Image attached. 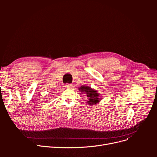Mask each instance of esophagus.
<instances>
[{"label": "esophagus", "instance_id": "1", "mask_svg": "<svg viewBox=\"0 0 157 157\" xmlns=\"http://www.w3.org/2000/svg\"><path fill=\"white\" fill-rule=\"evenodd\" d=\"M65 86L66 88H71V87H72V84H67L65 85Z\"/></svg>", "mask_w": 157, "mask_h": 157}]
</instances>
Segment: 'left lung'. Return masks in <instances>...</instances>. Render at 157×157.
Here are the masks:
<instances>
[{
  "label": "left lung",
  "instance_id": "1",
  "mask_svg": "<svg viewBox=\"0 0 157 157\" xmlns=\"http://www.w3.org/2000/svg\"><path fill=\"white\" fill-rule=\"evenodd\" d=\"M78 90L86 96L88 105H95L101 101V94L96 90L92 88L87 85H82L78 87Z\"/></svg>",
  "mask_w": 157,
  "mask_h": 157
}]
</instances>
